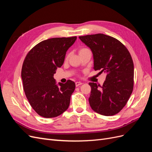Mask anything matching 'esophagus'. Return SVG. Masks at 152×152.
Wrapping results in <instances>:
<instances>
[{
    "instance_id": "34e87169",
    "label": "esophagus",
    "mask_w": 152,
    "mask_h": 152,
    "mask_svg": "<svg viewBox=\"0 0 152 152\" xmlns=\"http://www.w3.org/2000/svg\"><path fill=\"white\" fill-rule=\"evenodd\" d=\"M82 83L81 82H75V86H76V87H78V86H80V85H82Z\"/></svg>"
}]
</instances>
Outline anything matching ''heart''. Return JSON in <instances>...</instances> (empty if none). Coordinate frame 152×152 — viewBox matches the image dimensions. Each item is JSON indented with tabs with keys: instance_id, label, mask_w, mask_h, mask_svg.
<instances>
[{
	"instance_id": "obj_1",
	"label": "heart",
	"mask_w": 152,
	"mask_h": 152,
	"mask_svg": "<svg viewBox=\"0 0 152 152\" xmlns=\"http://www.w3.org/2000/svg\"><path fill=\"white\" fill-rule=\"evenodd\" d=\"M86 49H86V48H82V49H81L79 50V53L82 52V50H86Z\"/></svg>"
}]
</instances>
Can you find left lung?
<instances>
[{
	"mask_svg": "<svg viewBox=\"0 0 152 152\" xmlns=\"http://www.w3.org/2000/svg\"><path fill=\"white\" fill-rule=\"evenodd\" d=\"M79 39L93 53L94 70L107 74L101 89L96 83H89L91 107L103 115H115L126 104L132 92L134 64L131 54L120 41L103 34Z\"/></svg>",
	"mask_w": 152,
	"mask_h": 152,
	"instance_id": "left-lung-1",
	"label": "left lung"
}]
</instances>
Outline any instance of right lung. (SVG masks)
<instances>
[{
    "label": "right lung",
    "instance_id": "1",
    "mask_svg": "<svg viewBox=\"0 0 152 152\" xmlns=\"http://www.w3.org/2000/svg\"><path fill=\"white\" fill-rule=\"evenodd\" d=\"M76 39L72 37L43 40L25 59L21 70L25 93L31 107L43 117L60 115L70 105L75 82L68 80L65 84H56L54 74L63 65L67 50Z\"/></svg>",
    "mask_w": 152,
    "mask_h": 152
}]
</instances>
